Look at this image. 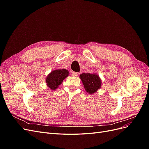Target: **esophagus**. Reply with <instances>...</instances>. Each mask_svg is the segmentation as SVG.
Instances as JSON below:
<instances>
[{"label":"esophagus","mask_w":149,"mask_h":149,"mask_svg":"<svg viewBox=\"0 0 149 149\" xmlns=\"http://www.w3.org/2000/svg\"><path fill=\"white\" fill-rule=\"evenodd\" d=\"M71 74H73L74 76H78L79 74H80V72H71Z\"/></svg>","instance_id":"obj_1"}]
</instances>
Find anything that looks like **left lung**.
<instances>
[{"label": "left lung", "mask_w": 149, "mask_h": 149, "mask_svg": "<svg viewBox=\"0 0 149 149\" xmlns=\"http://www.w3.org/2000/svg\"><path fill=\"white\" fill-rule=\"evenodd\" d=\"M79 78L83 83L85 90L90 94L96 93L101 86V80L99 75L95 73H83Z\"/></svg>", "instance_id": "1"}]
</instances>
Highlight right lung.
Masks as SVG:
<instances>
[{"label":"right lung","instance_id":"1","mask_svg":"<svg viewBox=\"0 0 149 149\" xmlns=\"http://www.w3.org/2000/svg\"><path fill=\"white\" fill-rule=\"evenodd\" d=\"M69 71L66 69H59L52 71L46 78V83L52 90L57 89L63 81L69 75Z\"/></svg>","mask_w":149,"mask_h":149}]
</instances>
